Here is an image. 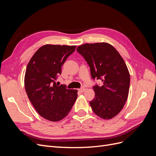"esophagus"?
I'll return each instance as SVG.
<instances>
[{"mask_svg": "<svg viewBox=\"0 0 156 156\" xmlns=\"http://www.w3.org/2000/svg\"><path fill=\"white\" fill-rule=\"evenodd\" d=\"M79 92H84V91L86 90V88H81V89H79Z\"/></svg>", "mask_w": 156, "mask_h": 156, "instance_id": "1", "label": "esophagus"}]
</instances>
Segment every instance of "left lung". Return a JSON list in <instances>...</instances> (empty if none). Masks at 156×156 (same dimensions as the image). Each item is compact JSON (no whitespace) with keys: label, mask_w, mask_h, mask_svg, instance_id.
Returning a JSON list of instances; mask_svg holds the SVG:
<instances>
[{"label":"left lung","mask_w":156,"mask_h":156,"mask_svg":"<svg viewBox=\"0 0 156 156\" xmlns=\"http://www.w3.org/2000/svg\"><path fill=\"white\" fill-rule=\"evenodd\" d=\"M77 51L89 65L92 79L103 82L93 87L95 97L90 105L94 112L104 120L112 119L123 108L129 94L130 75L124 59L106 42L83 44Z\"/></svg>","instance_id":"8db88e82"}]
</instances>
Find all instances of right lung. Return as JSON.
Wrapping results in <instances>:
<instances>
[{"label": "right lung", "instance_id": "1", "mask_svg": "<svg viewBox=\"0 0 156 156\" xmlns=\"http://www.w3.org/2000/svg\"><path fill=\"white\" fill-rule=\"evenodd\" d=\"M76 45L46 44L37 49L27 65L25 88L36 111L44 119L58 122L66 116L77 98V90L56 84L61 68Z\"/></svg>", "mask_w": 156, "mask_h": 156}]
</instances>
